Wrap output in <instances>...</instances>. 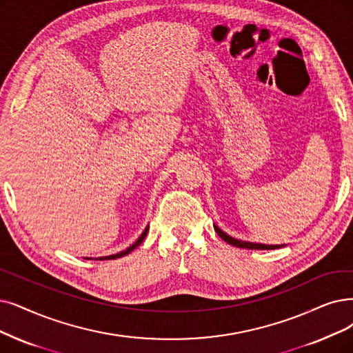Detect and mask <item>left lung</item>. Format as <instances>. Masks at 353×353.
I'll use <instances>...</instances> for the list:
<instances>
[{
	"label": "left lung",
	"mask_w": 353,
	"mask_h": 353,
	"mask_svg": "<svg viewBox=\"0 0 353 353\" xmlns=\"http://www.w3.org/2000/svg\"><path fill=\"white\" fill-rule=\"evenodd\" d=\"M214 230H216V233L223 239L224 242H228L229 245L236 246V248H243V249H266V250L281 248L279 245H261V243H250V242L237 241V239H233V237H230L229 234H225L224 232H221V230L217 228V225H214Z\"/></svg>",
	"instance_id": "8db88e82"
}]
</instances>
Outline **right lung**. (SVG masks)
I'll list each match as a JSON object with an SVG mask.
<instances>
[{
    "instance_id": "right-lung-1",
    "label": "right lung",
    "mask_w": 353,
    "mask_h": 353,
    "mask_svg": "<svg viewBox=\"0 0 353 353\" xmlns=\"http://www.w3.org/2000/svg\"><path fill=\"white\" fill-rule=\"evenodd\" d=\"M148 230H149V225H148V228L145 229V232L142 233V234H140V237L137 239V241L130 246V248H128V249H125V250H123V252H120V253H117V255H110V256H104V258H98V259H100V261H104V259H117V258H121V256H124V255H129V253L132 252V250H134L140 243H142L143 242V239L146 237V234H148Z\"/></svg>"
}]
</instances>
